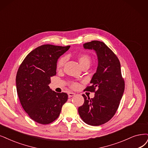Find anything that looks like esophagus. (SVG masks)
Listing matches in <instances>:
<instances>
[{"label": "esophagus", "mask_w": 148, "mask_h": 148, "mask_svg": "<svg viewBox=\"0 0 148 148\" xmlns=\"http://www.w3.org/2000/svg\"><path fill=\"white\" fill-rule=\"evenodd\" d=\"M75 96V93H74V92H68V96H69V97H73V96Z\"/></svg>", "instance_id": "obj_1"}]
</instances>
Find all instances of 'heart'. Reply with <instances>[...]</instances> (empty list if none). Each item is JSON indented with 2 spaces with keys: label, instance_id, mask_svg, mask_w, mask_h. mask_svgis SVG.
<instances>
[{
  "label": "heart",
  "instance_id": "heart-1",
  "mask_svg": "<svg viewBox=\"0 0 148 148\" xmlns=\"http://www.w3.org/2000/svg\"><path fill=\"white\" fill-rule=\"evenodd\" d=\"M78 61L82 67H84V66H90L91 63V59L90 56L88 54L86 53H81L79 55L78 57ZM66 62L65 57L60 58L56 63V68L57 70L62 69ZM79 84L77 82H72L71 84V87L73 89H75L78 88Z\"/></svg>",
  "mask_w": 148,
  "mask_h": 148
}]
</instances>
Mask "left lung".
Returning <instances> with one entry per match:
<instances>
[{"mask_svg": "<svg viewBox=\"0 0 148 148\" xmlns=\"http://www.w3.org/2000/svg\"><path fill=\"white\" fill-rule=\"evenodd\" d=\"M85 49H93L97 53L98 66L84 90L94 92L93 98L84 97V104L78 108L79 114L87 124L97 126L105 124L116 113L124 91L121 64L117 56L104 42L92 41L84 44Z\"/></svg>", "mask_w": 148, "mask_h": 148, "instance_id": "8db88e82", "label": "left lung"}]
</instances>
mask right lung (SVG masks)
Masks as SVG:
<instances>
[{
	"instance_id": "obj_1",
	"label": "right lung",
	"mask_w": 148,
	"mask_h": 148,
	"mask_svg": "<svg viewBox=\"0 0 148 148\" xmlns=\"http://www.w3.org/2000/svg\"><path fill=\"white\" fill-rule=\"evenodd\" d=\"M70 46L44 45L31 51L18 68L16 90L21 106L30 118L41 124L54 121L68 100L65 92H56L49 86L56 75L58 58Z\"/></svg>"
}]
</instances>
